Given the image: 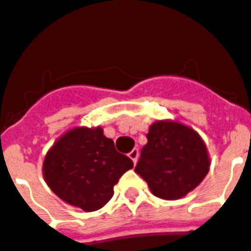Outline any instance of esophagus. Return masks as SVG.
<instances>
[{
  "label": "esophagus",
  "mask_w": 251,
  "mask_h": 251,
  "mask_svg": "<svg viewBox=\"0 0 251 251\" xmlns=\"http://www.w3.org/2000/svg\"><path fill=\"white\" fill-rule=\"evenodd\" d=\"M129 157H130V159L133 161V162H137V159H138V149H133L129 153Z\"/></svg>",
  "instance_id": "esophagus-1"
}]
</instances>
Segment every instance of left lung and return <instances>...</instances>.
<instances>
[{
	"mask_svg": "<svg viewBox=\"0 0 251 251\" xmlns=\"http://www.w3.org/2000/svg\"><path fill=\"white\" fill-rule=\"evenodd\" d=\"M135 173L162 200H179L203 181L210 168L206 145L192 127L157 121L146 134Z\"/></svg>",
	"mask_w": 251,
	"mask_h": 251,
	"instance_id": "8db88e82",
	"label": "left lung"
}]
</instances>
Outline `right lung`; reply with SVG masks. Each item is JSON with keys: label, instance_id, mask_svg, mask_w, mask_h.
<instances>
[{"label": "right lung", "instance_id": "add662e5", "mask_svg": "<svg viewBox=\"0 0 251 251\" xmlns=\"http://www.w3.org/2000/svg\"><path fill=\"white\" fill-rule=\"evenodd\" d=\"M133 161L118 153L102 127H74L55 141L42 172L48 186L69 205L96 211L110 201L121 176Z\"/></svg>", "mask_w": 251, "mask_h": 251}]
</instances>
